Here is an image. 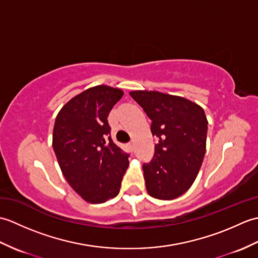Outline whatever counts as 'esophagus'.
I'll return each instance as SVG.
<instances>
[{
  "label": "esophagus",
  "instance_id": "34e87169",
  "mask_svg": "<svg viewBox=\"0 0 258 258\" xmlns=\"http://www.w3.org/2000/svg\"><path fill=\"white\" fill-rule=\"evenodd\" d=\"M127 146H128V149H130L131 151H132V150L134 149V144L132 143V142H130V143L127 144Z\"/></svg>",
  "mask_w": 258,
  "mask_h": 258
}]
</instances>
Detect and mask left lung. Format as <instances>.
Listing matches in <instances>:
<instances>
[{"mask_svg":"<svg viewBox=\"0 0 258 258\" xmlns=\"http://www.w3.org/2000/svg\"><path fill=\"white\" fill-rule=\"evenodd\" d=\"M152 119L158 143L150 163L143 164L149 194L157 200L177 199L193 185L206 151L204 109L184 97L156 91L130 93Z\"/></svg>","mask_w":258,"mask_h":258,"instance_id":"1","label":"left lung"}]
</instances>
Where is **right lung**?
<instances>
[{
    "label": "right lung",
    "instance_id": "add662e5",
    "mask_svg": "<svg viewBox=\"0 0 258 258\" xmlns=\"http://www.w3.org/2000/svg\"><path fill=\"white\" fill-rule=\"evenodd\" d=\"M123 91L97 85L80 93L58 112L53 150L58 165L76 193L100 204L118 194L128 167V154L111 138L108 114Z\"/></svg>",
    "mask_w": 258,
    "mask_h": 258
}]
</instances>
